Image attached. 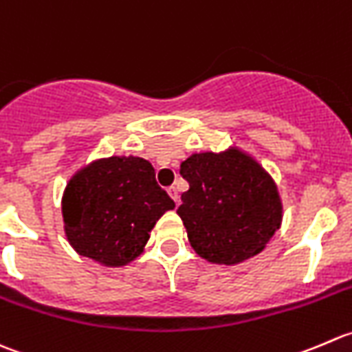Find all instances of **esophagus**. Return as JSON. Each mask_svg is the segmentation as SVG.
<instances>
[{"label":"esophagus","instance_id":"1","mask_svg":"<svg viewBox=\"0 0 352 352\" xmlns=\"http://www.w3.org/2000/svg\"><path fill=\"white\" fill-rule=\"evenodd\" d=\"M168 193H169V197H171L173 200H175V204L177 205V201H179V195H177V188H176V186H169V188H168Z\"/></svg>","mask_w":352,"mask_h":352}]
</instances>
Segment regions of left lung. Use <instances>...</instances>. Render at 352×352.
Instances as JSON below:
<instances>
[{
  "label": "left lung",
  "instance_id": "1",
  "mask_svg": "<svg viewBox=\"0 0 352 352\" xmlns=\"http://www.w3.org/2000/svg\"><path fill=\"white\" fill-rule=\"evenodd\" d=\"M190 190L177 215L198 256L238 265L258 255L283 222V200L272 176L238 147L191 154L181 162Z\"/></svg>",
  "mask_w": 352,
  "mask_h": 352
}]
</instances>
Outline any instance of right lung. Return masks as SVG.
<instances>
[{
  "label": "right lung",
  "mask_w": 352,
  "mask_h": 352,
  "mask_svg": "<svg viewBox=\"0 0 352 352\" xmlns=\"http://www.w3.org/2000/svg\"><path fill=\"white\" fill-rule=\"evenodd\" d=\"M175 201L148 161L133 155L97 159L72 176L61 198L65 234L78 255L123 267L144 253L155 222Z\"/></svg>",
  "instance_id": "obj_1"
}]
</instances>
